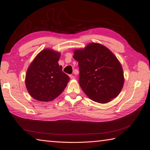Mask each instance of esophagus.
<instances>
[{
    "label": "esophagus",
    "instance_id": "esophagus-1",
    "mask_svg": "<svg viewBox=\"0 0 150 150\" xmlns=\"http://www.w3.org/2000/svg\"><path fill=\"white\" fill-rule=\"evenodd\" d=\"M69 77H70L71 79H75V76L74 75H72V74L69 75Z\"/></svg>",
    "mask_w": 150,
    "mask_h": 150
}]
</instances>
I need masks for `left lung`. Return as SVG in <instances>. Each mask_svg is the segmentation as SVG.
<instances>
[{"label": "left lung", "instance_id": "obj_1", "mask_svg": "<svg viewBox=\"0 0 150 150\" xmlns=\"http://www.w3.org/2000/svg\"><path fill=\"white\" fill-rule=\"evenodd\" d=\"M73 57L78 62L79 83L93 101L107 103L117 97L124 85L121 63L110 49L98 43H89L76 49Z\"/></svg>", "mask_w": 150, "mask_h": 150}]
</instances>
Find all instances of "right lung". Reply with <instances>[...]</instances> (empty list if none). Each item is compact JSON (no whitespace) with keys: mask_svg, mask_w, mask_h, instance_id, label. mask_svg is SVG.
<instances>
[{"mask_svg":"<svg viewBox=\"0 0 150 150\" xmlns=\"http://www.w3.org/2000/svg\"><path fill=\"white\" fill-rule=\"evenodd\" d=\"M61 53L51 49L40 51L29 65L25 86L30 96L39 101H51L64 91L69 77L58 64Z\"/></svg>","mask_w":150,"mask_h":150,"instance_id":"add662e5","label":"right lung"}]
</instances>
